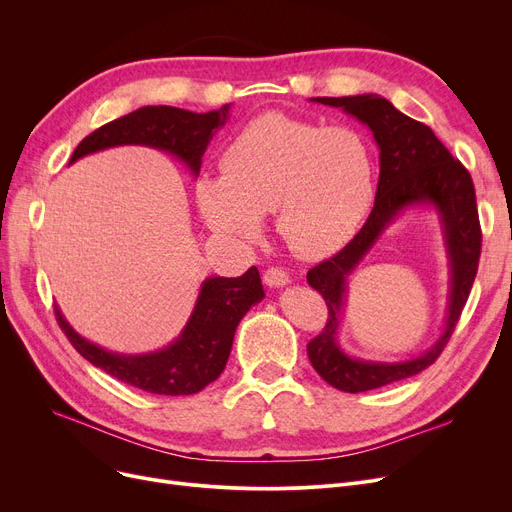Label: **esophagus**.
Returning a JSON list of instances; mask_svg holds the SVG:
<instances>
[{"label": "esophagus", "instance_id": "34e87169", "mask_svg": "<svg viewBox=\"0 0 512 512\" xmlns=\"http://www.w3.org/2000/svg\"><path fill=\"white\" fill-rule=\"evenodd\" d=\"M263 282L270 288H282V286L290 284V276H288V272L282 270V267H270V270L263 274Z\"/></svg>", "mask_w": 512, "mask_h": 512}]
</instances>
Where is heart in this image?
<instances>
[{"label": "heart", "mask_w": 512, "mask_h": 512, "mask_svg": "<svg viewBox=\"0 0 512 512\" xmlns=\"http://www.w3.org/2000/svg\"><path fill=\"white\" fill-rule=\"evenodd\" d=\"M222 174L195 182L203 222L236 242L255 240L263 215L301 259H319L351 242L375 197V157L353 126L263 114L222 153Z\"/></svg>", "instance_id": "1"}]
</instances>
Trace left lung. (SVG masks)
<instances>
[{
	"label": "left lung",
	"mask_w": 512,
	"mask_h": 512,
	"mask_svg": "<svg viewBox=\"0 0 512 512\" xmlns=\"http://www.w3.org/2000/svg\"><path fill=\"white\" fill-rule=\"evenodd\" d=\"M313 103L338 107L365 124L380 149V180L375 203L365 226L332 259L315 265L307 274L311 288L328 305V324L307 344L313 369L342 392H367L411 378L432 365L469 299L481 253L475 188L469 172L456 161L432 128L409 118L375 93L348 97H313ZM413 206H429L439 213L449 257V307L445 328L432 347L413 360L373 362L348 356L337 342L345 306L347 278L377 244L381 234Z\"/></svg>",
	"instance_id": "8db88e82"
}]
</instances>
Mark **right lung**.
Returning <instances> with one entry per match:
<instances>
[{"label":"right lung","mask_w":512,"mask_h":512,"mask_svg":"<svg viewBox=\"0 0 512 512\" xmlns=\"http://www.w3.org/2000/svg\"><path fill=\"white\" fill-rule=\"evenodd\" d=\"M228 116L230 103L205 114L170 105H145L91 132L74 149L70 164L103 149L143 145L170 153L197 178L203 153ZM263 297L257 267H249L238 278L209 276L201 282L197 303L182 332L168 346L143 355L107 351L80 336L60 307H56V317L76 351L112 378L151 394L188 396L220 378L240 319Z\"/></svg>","instance_id":"obj_1"}]
</instances>
